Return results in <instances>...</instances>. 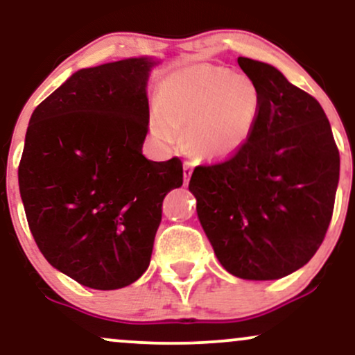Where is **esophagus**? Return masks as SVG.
Masks as SVG:
<instances>
[{"label": "esophagus", "mask_w": 355, "mask_h": 355, "mask_svg": "<svg viewBox=\"0 0 355 355\" xmlns=\"http://www.w3.org/2000/svg\"><path fill=\"white\" fill-rule=\"evenodd\" d=\"M191 173H193V165H191L190 162H185V164H183V182H185V185L189 183Z\"/></svg>", "instance_id": "34e87169"}]
</instances>
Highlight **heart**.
<instances>
[{"mask_svg":"<svg viewBox=\"0 0 355 355\" xmlns=\"http://www.w3.org/2000/svg\"><path fill=\"white\" fill-rule=\"evenodd\" d=\"M158 101L150 110L155 140L172 145L185 132L190 153L209 162L230 160L250 144L262 105L250 78L209 63L166 76Z\"/></svg>","mask_w":355,"mask_h":355,"instance_id":"heart-1","label":"heart"}]
</instances>
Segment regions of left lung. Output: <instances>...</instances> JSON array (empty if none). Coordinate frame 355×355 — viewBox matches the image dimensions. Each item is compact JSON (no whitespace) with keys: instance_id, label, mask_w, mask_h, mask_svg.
<instances>
[{"instance_id":"left-lung-1","label":"left lung","mask_w":355,"mask_h":355,"mask_svg":"<svg viewBox=\"0 0 355 355\" xmlns=\"http://www.w3.org/2000/svg\"><path fill=\"white\" fill-rule=\"evenodd\" d=\"M237 61L260 93L259 125L237 157L197 166L189 190L222 267L243 280H277L304 267L325 237L339 150L313 96L272 64Z\"/></svg>"}]
</instances>
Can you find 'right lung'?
<instances>
[{"instance_id":"add662e5","label":"right lung","mask_w":355,"mask_h":355,"mask_svg":"<svg viewBox=\"0 0 355 355\" xmlns=\"http://www.w3.org/2000/svg\"><path fill=\"white\" fill-rule=\"evenodd\" d=\"M158 63L81 68L30 118L18 168L28 225L44 259L85 287L115 291L144 275L165 195L183 183L180 158L141 152Z\"/></svg>"}]
</instances>
